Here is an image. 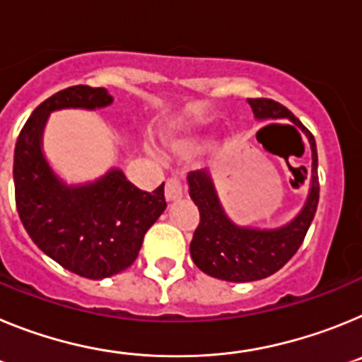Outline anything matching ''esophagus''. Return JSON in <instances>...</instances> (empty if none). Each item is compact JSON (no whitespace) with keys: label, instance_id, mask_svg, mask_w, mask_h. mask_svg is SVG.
Instances as JSON below:
<instances>
[{"label":"esophagus","instance_id":"obj_1","mask_svg":"<svg viewBox=\"0 0 362 362\" xmlns=\"http://www.w3.org/2000/svg\"><path fill=\"white\" fill-rule=\"evenodd\" d=\"M165 197L168 203H174V201H179L183 197V187H181V181L177 177H170L166 181Z\"/></svg>","mask_w":362,"mask_h":362}]
</instances>
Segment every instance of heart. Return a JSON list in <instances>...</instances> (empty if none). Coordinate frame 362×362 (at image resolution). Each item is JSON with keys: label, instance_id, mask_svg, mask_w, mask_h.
<instances>
[{"label": "heart", "instance_id": "obj_1", "mask_svg": "<svg viewBox=\"0 0 362 362\" xmlns=\"http://www.w3.org/2000/svg\"><path fill=\"white\" fill-rule=\"evenodd\" d=\"M204 143H206V137L194 136V137H188V139H185V141L179 143L175 148H177V152H181V153H190V152H196V150H199Z\"/></svg>", "mask_w": 362, "mask_h": 362}]
</instances>
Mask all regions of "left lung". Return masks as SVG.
<instances>
[{"label":"left lung","instance_id":"8db88e82","mask_svg":"<svg viewBox=\"0 0 362 362\" xmlns=\"http://www.w3.org/2000/svg\"><path fill=\"white\" fill-rule=\"evenodd\" d=\"M257 121L288 119L305 134L312 150V177L305 206L290 223L279 228H254L233 223L217 196L210 170L188 174V194L199 209V226L190 243L192 261L199 270L230 283L259 281L276 274L299 250L319 203L317 146L305 124L292 112L272 99H248ZM290 127V124H288Z\"/></svg>","mask_w":362,"mask_h":362}]
</instances>
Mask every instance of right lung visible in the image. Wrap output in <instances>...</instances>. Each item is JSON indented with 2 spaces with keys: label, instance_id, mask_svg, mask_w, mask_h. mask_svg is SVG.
<instances>
[{
  "label": "right lung",
  "instance_id": "1",
  "mask_svg": "<svg viewBox=\"0 0 362 362\" xmlns=\"http://www.w3.org/2000/svg\"><path fill=\"white\" fill-rule=\"evenodd\" d=\"M107 88L70 86L32 112L14 150V188L19 219L43 254L86 279L127 270L141 250L146 230L166 209L165 183L152 194L110 168L95 181L65 183L43 153L50 112L98 110L112 105Z\"/></svg>",
  "mask_w": 362,
  "mask_h": 362
}]
</instances>
